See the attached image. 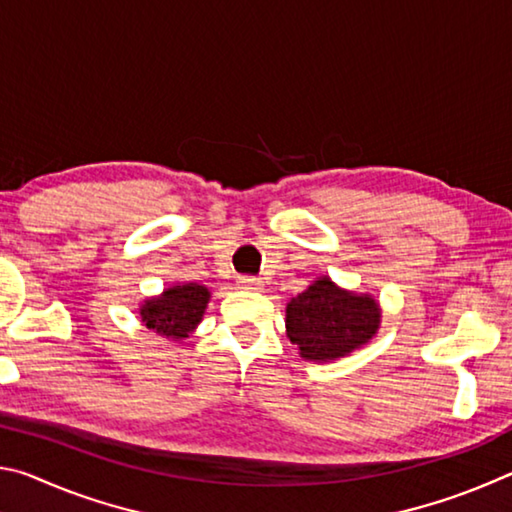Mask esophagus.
Masks as SVG:
<instances>
[{
    "mask_svg": "<svg viewBox=\"0 0 512 512\" xmlns=\"http://www.w3.org/2000/svg\"><path fill=\"white\" fill-rule=\"evenodd\" d=\"M237 284H239V289H246V291H259V289H262V282H259L257 277H253V275H241Z\"/></svg>",
    "mask_w": 512,
    "mask_h": 512,
    "instance_id": "1",
    "label": "esophagus"
}]
</instances>
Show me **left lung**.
<instances>
[{"label": "left lung", "instance_id": "8db88e82", "mask_svg": "<svg viewBox=\"0 0 512 512\" xmlns=\"http://www.w3.org/2000/svg\"><path fill=\"white\" fill-rule=\"evenodd\" d=\"M379 327V307L368 296L334 287L320 277L287 307V334L311 361H332L368 343Z\"/></svg>", "mask_w": 512, "mask_h": 512}]
</instances>
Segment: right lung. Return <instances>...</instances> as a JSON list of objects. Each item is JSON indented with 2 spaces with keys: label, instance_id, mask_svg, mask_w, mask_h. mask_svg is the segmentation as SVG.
<instances>
[{
  "label": "right lung",
  "instance_id": "add662e5",
  "mask_svg": "<svg viewBox=\"0 0 512 512\" xmlns=\"http://www.w3.org/2000/svg\"><path fill=\"white\" fill-rule=\"evenodd\" d=\"M210 300V291L201 284L171 287L160 298L146 300L140 314L146 327L171 339H187L189 332L201 323L203 311Z\"/></svg>",
  "mask_w": 512,
  "mask_h": 512
}]
</instances>
